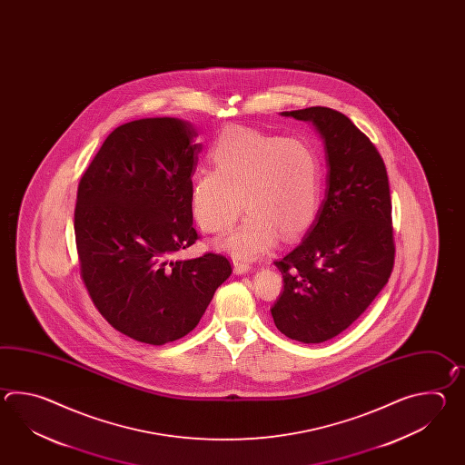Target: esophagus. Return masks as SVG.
Segmentation results:
<instances>
[{
	"mask_svg": "<svg viewBox=\"0 0 465 465\" xmlns=\"http://www.w3.org/2000/svg\"><path fill=\"white\" fill-rule=\"evenodd\" d=\"M251 269H252V266H251L249 262L234 259V272H236V274H244V272H249Z\"/></svg>",
	"mask_w": 465,
	"mask_h": 465,
	"instance_id": "obj_1",
	"label": "esophagus"
}]
</instances>
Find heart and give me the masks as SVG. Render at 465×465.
I'll return each instance as SVG.
<instances>
[{"label":"heart","instance_id":"b5f03b06","mask_svg":"<svg viewBox=\"0 0 465 465\" xmlns=\"http://www.w3.org/2000/svg\"><path fill=\"white\" fill-rule=\"evenodd\" d=\"M214 171L193 179L191 209L206 232L228 231L244 208L242 224L221 242L232 256L254 259L304 234L321 206V161L306 139L257 129L223 131L209 149Z\"/></svg>","mask_w":465,"mask_h":465}]
</instances>
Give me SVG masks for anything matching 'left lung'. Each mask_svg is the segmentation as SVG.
<instances>
[{"label": "left lung", "mask_w": 465, "mask_h": 465, "mask_svg": "<svg viewBox=\"0 0 465 465\" xmlns=\"http://www.w3.org/2000/svg\"><path fill=\"white\" fill-rule=\"evenodd\" d=\"M282 116L309 121L321 134L327 188L302 242L274 262L284 291L271 314L284 336L319 344L346 331L391 277V189L379 151L346 114L312 106Z\"/></svg>", "instance_id": "8db88e82"}]
</instances>
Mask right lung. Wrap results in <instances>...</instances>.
Segmentation results:
<instances>
[{
  "label": "right lung",
  "mask_w": 465,
  "mask_h": 465,
  "mask_svg": "<svg viewBox=\"0 0 465 465\" xmlns=\"http://www.w3.org/2000/svg\"><path fill=\"white\" fill-rule=\"evenodd\" d=\"M196 136L178 118L121 124L79 181L74 236L83 282L111 326L151 346L198 326L232 272L223 254L173 259L199 237L191 209Z\"/></svg>",
  "instance_id": "obj_1"
}]
</instances>
